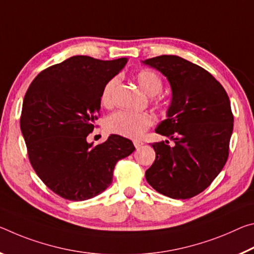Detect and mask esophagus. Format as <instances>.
<instances>
[{
  "label": "esophagus",
  "mask_w": 254,
  "mask_h": 254,
  "mask_svg": "<svg viewBox=\"0 0 254 254\" xmlns=\"http://www.w3.org/2000/svg\"><path fill=\"white\" fill-rule=\"evenodd\" d=\"M143 144H144V143L140 142V140H134V145H135L136 148H139L140 146H142Z\"/></svg>",
  "instance_id": "obj_1"
}]
</instances>
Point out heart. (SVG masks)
I'll list each match as a JSON object with an SVG mask.
<instances>
[{"mask_svg": "<svg viewBox=\"0 0 254 254\" xmlns=\"http://www.w3.org/2000/svg\"><path fill=\"white\" fill-rule=\"evenodd\" d=\"M136 80L145 93L149 97H155L163 89V82L155 70L140 69L136 73ZM118 84V77H112L106 83L101 92V103L103 106H110L112 103L116 86ZM155 105L162 110H165L166 102L156 100ZM153 119L147 112H135L128 110H119L110 115L106 119V129L111 134L120 135L128 138H137L152 126Z\"/></svg>", "mask_w": 254, "mask_h": 254, "instance_id": "heart-1", "label": "heart"}]
</instances>
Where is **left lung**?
<instances>
[{"mask_svg":"<svg viewBox=\"0 0 254 254\" xmlns=\"http://www.w3.org/2000/svg\"><path fill=\"white\" fill-rule=\"evenodd\" d=\"M143 63L171 84L168 119L155 131L173 142L152 144L156 156L145 178L166 197L192 198L208 188L227 161L234 122L230 99L209 72L184 58L162 55Z\"/></svg>","mask_w":254,"mask_h":254,"instance_id":"left-lung-1","label":"left lung"}]
</instances>
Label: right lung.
Returning a JSON list of instances; mask_svg holds the SVG:
<instances>
[{"mask_svg": "<svg viewBox=\"0 0 254 254\" xmlns=\"http://www.w3.org/2000/svg\"><path fill=\"white\" fill-rule=\"evenodd\" d=\"M127 61L69 57L40 72L27 90L20 128L29 161L62 198L82 201L98 196L112 182L116 163L135 151L131 140L119 135L95 146L86 142L99 118L103 86Z\"/></svg>", "mask_w": 254, "mask_h": 254, "instance_id": "obj_1", "label": "right lung"}]
</instances>
